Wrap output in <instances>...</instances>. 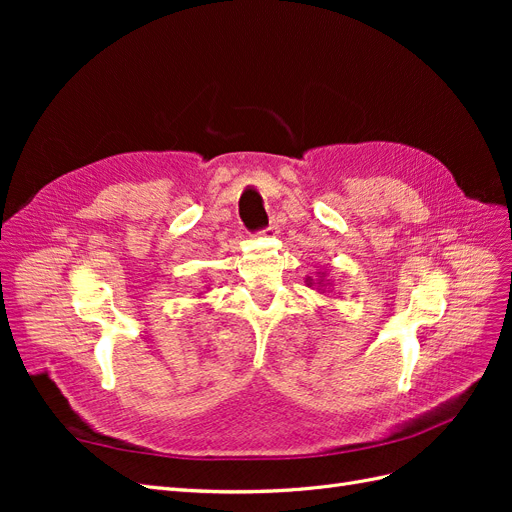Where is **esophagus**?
I'll list each match as a JSON object with an SVG mask.
<instances>
[{
	"label": "esophagus",
	"mask_w": 512,
	"mask_h": 512,
	"mask_svg": "<svg viewBox=\"0 0 512 512\" xmlns=\"http://www.w3.org/2000/svg\"><path fill=\"white\" fill-rule=\"evenodd\" d=\"M260 235H262V237H277V235H280V228H277L275 224H271L269 228H265V230H262V232H260Z\"/></svg>",
	"instance_id": "1"
}]
</instances>
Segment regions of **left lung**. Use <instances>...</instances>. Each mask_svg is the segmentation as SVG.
I'll use <instances>...</instances> for the list:
<instances>
[{"label": "left lung", "instance_id": "8db88e82", "mask_svg": "<svg viewBox=\"0 0 512 512\" xmlns=\"http://www.w3.org/2000/svg\"><path fill=\"white\" fill-rule=\"evenodd\" d=\"M305 284L307 288H316L318 292H331L333 290V277H329V273L324 269H318L316 271V280H312V277H305Z\"/></svg>", "mask_w": 512, "mask_h": 512}]
</instances>
